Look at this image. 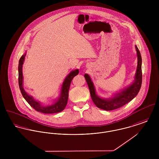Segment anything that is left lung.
I'll return each instance as SVG.
<instances>
[{
    "mask_svg": "<svg viewBox=\"0 0 159 159\" xmlns=\"http://www.w3.org/2000/svg\"><path fill=\"white\" fill-rule=\"evenodd\" d=\"M135 48L138 56V66L135 75V80L132 85L124 91L118 93V95L113 98H111L110 100H105L98 97L95 93L94 86L88 74L84 75V77L89 88L92 100L98 108L106 111H111L119 108L130 102L139 92L142 83V59L138 48L136 46H135Z\"/></svg>",
    "mask_w": 159,
    "mask_h": 159,
    "instance_id": "left-lung-1",
    "label": "left lung"
}]
</instances>
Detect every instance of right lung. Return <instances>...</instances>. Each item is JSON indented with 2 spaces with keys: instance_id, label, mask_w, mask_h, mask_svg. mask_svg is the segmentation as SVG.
<instances>
[{
  "instance_id": "1",
  "label": "right lung",
  "mask_w": 159,
  "mask_h": 159,
  "mask_svg": "<svg viewBox=\"0 0 159 159\" xmlns=\"http://www.w3.org/2000/svg\"><path fill=\"white\" fill-rule=\"evenodd\" d=\"M25 56V54L23 55L20 61H19V66H18V82L19 86L21 92L23 95V97L25 100L28 102V103L36 111L45 114H52L59 113L64 110L66 108L67 101H68V91L70 86V83L73 78L78 75L79 73L78 70H76L72 71L71 73L67 76L65 81H64L62 88V92L61 97L59 100L53 105L49 107H43L42 105L38 102L35 101L31 96L29 95L23 88V71H22V66L23 62L24 61V57Z\"/></svg>"
}]
</instances>
